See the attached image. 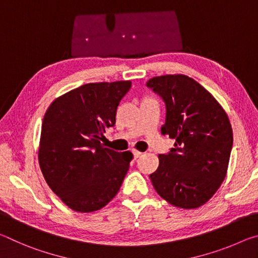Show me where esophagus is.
I'll use <instances>...</instances> for the list:
<instances>
[{"label":"esophagus","mask_w":258,"mask_h":258,"mask_svg":"<svg viewBox=\"0 0 258 258\" xmlns=\"http://www.w3.org/2000/svg\"><path fill=\"white\" fill-rule=\"evenodd\" d=\"M133 155H134V158L137 159V158H139L140 156L142 155V152H141V151H139V150H135V149H134V150H133Z\"/></svg>","instance_id":"esophagus-1"}]
</instances>
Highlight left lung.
I'll return each mask as SVG.
<instances>
[{"label": "left lung", "instance_id": "1", "mask_svg": "<svg viewBox=\"0 0 258 258\" xmlns=\"http://www.w3.org/2000/svg\"><path fill=\"white\" fill-rule=\"evenodd\" d=\"M147 86L166 103L161 134L175 140L150 175L155 190L173 206L194 209L211 199L224 181L233 133L228 113L194 78L174 74L152 77Z\"/></svg>", "mask_w": 258, "mask_h": 258}]
</instances>
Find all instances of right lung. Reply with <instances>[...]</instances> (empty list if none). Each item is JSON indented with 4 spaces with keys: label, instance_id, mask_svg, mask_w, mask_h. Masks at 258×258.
I'll return each instance as SVG.
<instances>
[{
    "label": "right lung",
    "instance_id": "1",
    "mask_svg": "<svg viewBox=\"0 0 258 258\" xmlns=\"http://www.w3.org/2000/svg\"><path fill=\"white\" fill-rule=\"evenodd\" d=\"M131 85V81L89 83L47 108L38 163L51 190L73 211H99L124 181L132 152L104 148L100 140L115 125L117 107Z\"/></svg>",
    "mask_w": 258,
    "mask_h": 258
}]
</instances>
